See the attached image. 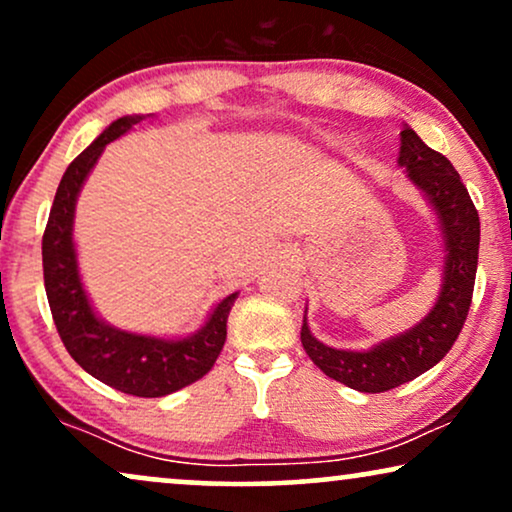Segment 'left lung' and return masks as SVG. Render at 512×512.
Here are the masks:
<instances>
[{
	"label": "left lung",
	"mask_w": 512,
	"mask_h": 512,
	"mask_svg": "<svg viewBox=\"0 0 512 512\" xmlns=\"http://www.w3.org/2000/svg\"><path fill=\"white\" fill-rule=\"evenodd\" d=\"M399 167L435 217L444 252L442 286L430 312L409 331L380 340L368 349H338L316 340L302 321V347L328 378L359 392H387L418 378L444 359L461 333L472 302L480 250V217L461 174L442 153L432 151L409 125L401 129Z\"/></svg>",
	"instance_id": "left-lung-1"
}]
</instances>
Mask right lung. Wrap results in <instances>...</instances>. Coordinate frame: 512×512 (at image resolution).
<instances>
[{"label": "right lung", "mask_w": 512, "mask_h": 512, "mask_svg": "<svg viewBox=\"0 0 512 512\" xmlns=\"http://www.w3.org/2000/svg\"><path fill=\"white\" fill-rule=\"evenodd\" d=\"M146 118L153 115H125L113 120L68 165L42 238V267L51 314L70 357L113 390L132 397H165L196 383L215 366L226 340V319L238 293L222 297L193 333L163 338L125 331L99 316L89 300L73 236L77 198L103 148L125 137Z\"/></svg>", "instance_id": "add662e5"}]
</instances>
